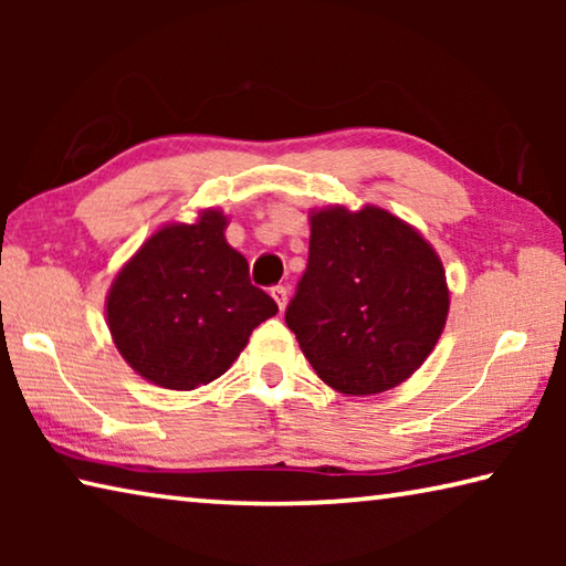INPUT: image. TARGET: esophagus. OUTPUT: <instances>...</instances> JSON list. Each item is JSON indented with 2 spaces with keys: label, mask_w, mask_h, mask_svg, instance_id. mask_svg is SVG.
<instances>
[{
  "label": "esophagus",
  "mask_w": 566,
  "mask_h": 566,
  "mask_svg": "<svg viewBox=\"0 0 566 566\" xmlns=\"http://www.w3.org/2000/svg\"><path fill=\"white\" fill-rule=\"evenodd\" d=\"M272 296H274L276 306H280V310L284 312L286 300H290V290H286V284H276V286H272Z\"/></svg>",
  "instance_id": "obj_1"
}]
</instances>
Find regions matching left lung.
<instances>
[{"mask_svg":"<svg viewBox=\"0 0 566 566\" xmlns=\"http://www.w3.org/2000/svg\"><path fill=\"white\" fill-rule=\"evenodd\" d=\"M444 266L415 229L379 207L312 214L310 260L284 322L342 395H379L419 369L444 329Z\"/></svg>","mask_w":566,"mask_h":566,"instance_id":"1","label":"left lung"}]
</instances>
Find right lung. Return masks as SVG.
Listing matches in <instances>:
<instances>
[{
  "label": "right lung",
  "mask_w": 566,
  "mask_h": 566,
  "mask_svg": "<svg viewBox=\"0 0 566 566\" xmlns=\"http://www.w3.org/2000/svg\"><path fill=\"white\" fill-rule=\"evenodd\" d=\"M227 219L207 209L197 224L151 234L114 280L107 322L114 344L142 377L195 389L222 377L276 302L249 282V264L227 244Z\"/></svg>",
  "instance_id": "add662e5"
}]
</instances>
